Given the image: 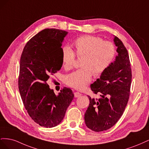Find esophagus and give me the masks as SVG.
Listing matches in <instances>:
<instances>
[{
	"label": "esophagus",
	"instance_id": "1",
	"mask_svg": "<svg viewBox=\"0 0 149 149\" xmlns=\"http://www.w3.org/2000/svg\"><path fill=\"white\" fill-rule=\"evenodd\" d=\"M81 95H82V94H81V93H79V92H75L74 93V97H78L81 96Z\"/></svg>",
	"mask_w": 149,
	"mask_h": 149
}]
</instances>
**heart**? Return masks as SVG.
Listing matches in <instances>:
<instances>
[{"label":"heart","mask_w":149,"mask_h":149,"mask_svg":"<svg viewBox=\"0 0 149 149\" xmlns=\"http://www.w3.org/2000/svg\"><path fill=\"white\" fill-rule=\"evenodd\" d=\"M74 52L65 46L61 49L63 66L66 70L73 68L75 58L82 57L80 69L66 76L65 83L78 90L83 89L92 79L93 75L99 76L110 66L116 55L113 43L93 35H83L73 42Z\"/></svg>","instance_id":"1"}]
</instances>
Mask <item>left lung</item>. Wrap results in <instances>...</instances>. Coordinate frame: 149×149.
Wrapping results in <instances>:
<instances>
[{
    "instance_id": "8db88e82",
    "label": "left lung",
    "mask_w": 149,
    "mask_h": 149,
    "mask_svg": "<svg viewBox=\"0 0 149 149\" xmlns=\"http://www.w3.org/2000/svg\"><path fill=\"white\" fill-rule=\"evenodd\" d=\"M114 42L118 55L100 78L91 84L92 91L100 94L101 98L88 96L90 103L84 114L85 124L95 132L106 130L115 125L129 97L132 71L129 54L120 39L114 37Z\"/></svg>"
}]
</instances>
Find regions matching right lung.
<instances>
[{"label":"right lung","mask_w":149,"mask_h":149,"mask_svg":"<svg viewBox=\"0 0 149 149\" xmlns=\"http://www.w3.org/2000/svg\"><path fill=\"white\" fill-rule=\"evenodd\" d=\"M67 34L59 29H44L26 43L21 55L20 96L30 118L42 127L59 124L74 97L73 91L65 87L56 95L47 83L62 66L61 45Z\"/></svg>","instance_id":"obj_1"}]
</instances>
